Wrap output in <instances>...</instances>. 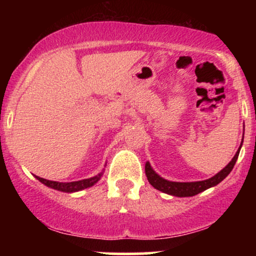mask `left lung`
I'll list each match as a JSON object with an SVG mask.
<instances>
[{
  "mask_svg": "<svg viewBox=\"0 0 256 256\" xmlns=\"http://www.w3.org/2000/svg\"><path fill=\"white\" fill-rule=\"evenodd\" d=\"M243 142V140H242ZM240 149L237 150L236 155L234 158L230 161L228 166L225 168H222L219 173H216V176L212 178L207 179V180H201V182H192V183H178V182H168L166 179L161 178L160 176H158L156 173L152 171V168L149 165V162L146 164V176L148 178L149 183H150L155 189L160 190V192L170 194V195L178 196V198H188V196H195L198 194L204 192L208 188H212L214 185L219 184L222 179H225L228 176V173L232 171L234 164H236L237 158L240 155Z\"/></svg>",
  "mask_w": 256,
  "mask_h": 256,
  "instance_id": "obj_1",
  "label": "left lung"
}]
</instances>
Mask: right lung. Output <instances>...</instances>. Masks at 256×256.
<instances>
[{
	"label": "right lung",
	"instance_id": "obj_1",
	"mask_svg": "<svg viewBox=\"0 0 256 256\" xmlns=\"http://www.w3.org/2000/svg\"><path fill=\"white\" fill-rule=\"evenodd\" d=\"M101 176L102 173H100V174L95 176V177L92 178L84 179V180H78V182H71V183H58V182H52V180H48V179L37 177V176L36 178L40 182V183L46 184V186L52 188V189L55 190H60V192H79V190H83V189H86V188L92 186L94 184L98 183L100 180Z\"/></svg>",
	"mask_w": 256,
	"mask_h": 256
}]
</instances>
